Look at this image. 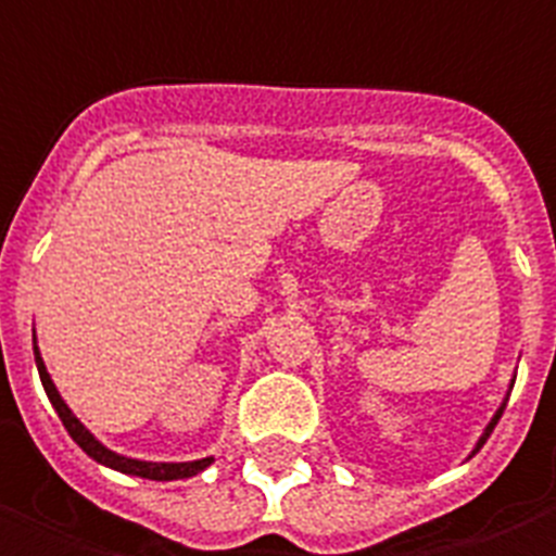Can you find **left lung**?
I'll return each instance as SVG.
<instances>
[{
	"instance_id": "left-lung-1",
	"label": "left lung",
	"mask_w": 556,
	"mask_h": 556,
	"mask_svg": "<svg viewBox=\"0 0 556 556\" xmlns=\"http://www.w3.org/2000/svg\"><path fill=\"white\" fill-rule=\"evenodd\" d=\"M501 415H504V406H501V409H497V413H495V418H492V421H489V427H486V433L480 435V442H477V447H475V451H480V447H483V442H486V439H489V433H492V430H495V425H497V418H501Z\"/></svg>"
}]
</instances>
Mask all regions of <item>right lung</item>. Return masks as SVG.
Returning <instances> with one entry per match:
<instances>
[{
    "label": "right lung",
    "mask_w": 556,
    "mask_h": 556,
    "mask_svg": "<svg viewBox=\"0 0 556 556\" xmlns=\"http://www.w3.org/2000/svg\"><path fill=\"white\" fill-rule=\"evenodd\" d=\"M35 362H37V374H40V382H43V389H47L49 394V401H52L55 413H59V418L64 421V427H67V433L73 435V442H76L85 454L93 456L97 463H102V466L117 468V471H123V475L147 477V480H182V477H194L197 471H203L205 466H212V456L197 459V463H141V459H129V456L114 454V451H109L105 445H100V442L85 430V425H81L79 418L70 413V406L61 401L59 389H55V382H52V377L47 374V365H43V359H40L37 348H35Z\"/></svg>",
    "instance_id": "right-lung-1"
}]
</instances>
